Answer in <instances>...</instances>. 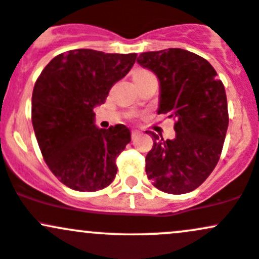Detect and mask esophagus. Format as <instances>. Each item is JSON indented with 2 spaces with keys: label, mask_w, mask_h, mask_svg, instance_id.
Returning <instances> with one entry per match:
<instances>
[{
  "label": "esophagus",
  "mask_w": 259,
  "mask_h": 259,
  "mask_svg": "<svg viewBox=\"0 0 259 259\" xmlns=\"http://www.w3.org/2000/svg\"><path fill=\"white\" fill-rule=\"evenodd\" d=\"M140 131H138V130H133L132 131V138H136V137H137V136L138 135H140Z\"/></svg>",
  "instance_id": "esophagus-1"
}]
</instances>
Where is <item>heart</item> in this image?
Here are the masks:
<instances>
[{
  "mask_svg": "<svg viewBox=\"0 0 259 259\" xmlns=\"http://www.w3.org/2000/svg\"><path fill=\"white\" fill-rule=\"evenodd\" d=\"M144 75H152V74L148 73V71H137L135 75V77L136 76H144Z\"/></svg>",
  "mask_w": 259,
  "mask_h": 259,
  "instance_id": "obj_1",
  "label": "heart"
}]
</instances>
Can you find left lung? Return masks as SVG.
<instances>
[{
  "label": "left lung",
  "instance_id": "obj_1",
  "mask_svg": "<svg viewBox=\"0 0 259 259\" xmlns=\"http://www.w3.org/2000/svg\"><path fill=\"white\" fill-rule=\"evenodd\" d=\"M137 63L158 77V115L175 119L173 140L146 131L153 137L146 157L147 177L164 193L195 190L218 164L226 137L224 84L207 60L184 49L142 53Z\"/></svg>",
  "mask_w": 259,
  "mask_h": 259
}]
</instances>
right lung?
<instances>
[{
    "label": "right lung",
    "instance_id": "1",
    "mask_svg": "<svg viewBox=\"0 0 259 259\" xmlns=\"http://www.w3.org/2000/svg\"><path fill=\"white\" fill-rule=\"evenodd\" d=\"M136 53L93 49L62 53L49 62L33 89L32 123L44 160L68 188L96 191L113 182L116 158L131 142L124 124H95L94 108L126 76Z\"/></svg>",
    "mask_w": 259,
    "mask_h": 259
}]
</instances>
